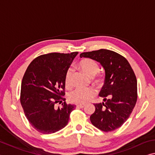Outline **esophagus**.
<instances>
[{"label":"esophagus","instance_id":"obj_1","mask_svg":"<svg viewBox=\"0 0 155 155\" xmlns=\"http://www.w3.org/2000/svg\"><path fill=\"white\" fill-rule=\"evenodd\" d=\"M77 107L78 108H83L85 107L84 104H77Z\"/></svg>","mask_w":155,"mask_h":155}]
</instances>
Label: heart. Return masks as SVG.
<instances>
[{
    "label": "heart",
    "mask_w": 155,
    "mask_h": 155,
    "mask_svg": "<svg viewBox=\"0 0 155 155\" xmlns=\"http://www.w3.org/2000/svg\"><path fill=\"white\" fill-rule=\"evenodd\" d=\"M78 68L86 73L91 77H94L99 72L100 68L98 63L94 60L90 58H85L78 63ZM94 82L99 84L101 82L100 78H96L94 79ZM65 84L66 87L70 88L73 84V70L68 69L65 77ZM95 95V90L93 87L86 88H76L68 94V99L70 101L76 104H85L94 97Z\"/></svg>",
    "instance_id": "obj_1"
}]
</instances>
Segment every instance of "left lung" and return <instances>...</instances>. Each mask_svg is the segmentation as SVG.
I'll return each mask as SVG.
<instances>
[{"label":"left lung","instance_id":"left-lung-1","mask_svg":"<svg viewBox=\"0 0 155 155\" xmlns=\"http://www.w3.org/2000/svg\"><path fill=\"white\" fill-rule=\"evenodd\" d=\"M80 57L97 61L105 70L104 85L99 93L104 102L94 104L91 123L104 132L119 128L128 119L137 103V81L133 70L124 56L111 50L83 52Z\"/></svg>","mask_w":155,"mask_h":155}]
</instances>
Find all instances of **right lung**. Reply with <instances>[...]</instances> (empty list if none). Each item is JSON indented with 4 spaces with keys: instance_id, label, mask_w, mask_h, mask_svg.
Wrapping results in <instances>:
<instances>
[{
    "instance_id": "right-lung-1",
    "label": "right lung",
    "mask_w": 155,
    "mask_h": 155,
    "mask_svg": "<svg viewBox=\"0 0 155 155\" xmlns=\"http://www.w3.org/2000/svg\"><path fill=\"white\" fill-rule=\"evenodd\" d=\"M77 51L38 56L27 68L21 83V104L29 124L43 134L54 133L68 124L75 105L65 101V77Z\"/></svg>"
}]
</instances>
